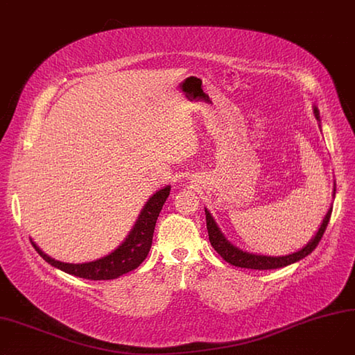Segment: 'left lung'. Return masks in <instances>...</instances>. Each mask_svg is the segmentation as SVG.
<instances>
[{
  "label": "left lung",
  "mask_w": 355,
  "mask_h": 355,
  "mask_svg": "<svg viewBox=\"0 0 355 355\" xmlns=\"http://www.w3.org/2000/svg\"><path fill=\"white\" fill-rule=\"evenodd\" d=\"M314 114L315 119L320 120L318 116V110L314 109ZM331 211L333 208L329 209L326 218L323 219V223L318 230V232L315 234V236L299 252H295L292 254H286V256H263V254H253V253H248L243 252L241 249H238L236 246H234L227 238L222 235V232L219 231L216 222L214 220L212 215L208 212V209H205V216H207V230H208V236H209V242L212 245V248L220 254V257L223 261H227L228 263L238 266V268H246V269H256V270H270V269H279V268H284L287 265H292L295 262H299L303 257H306L307 254H310L318 245V242L323 238L326 228L329 225L330 216H331Z\"/></svg>",
  "instance_id": "obj_1"
}]
</instances>
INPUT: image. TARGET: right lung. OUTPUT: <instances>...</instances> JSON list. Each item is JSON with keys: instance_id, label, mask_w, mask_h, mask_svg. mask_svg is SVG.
Instances as JSON below:
<instances>
[{"instance_id": "add662e5", "label": "right lung", "mask_w": 355, "mask_h": 355, "mask_svg": "<svg viewBox=\"0 0 355 355\" xmlns=\"http://www.w3.org/2000/svg\"><path fill=\"white\" fill-rule=\"evenodd\" d=\"M170 189L171 187L167 185L166 188L155 192L144 205L136 225L133 227L132 232L125 238V241L116 250L102 257V259L89 263H63L45 254L34 242H32V245H34L35 250L42 256V259L45 262H48L51 266L63 270L65 273L89 280L116 279L139 268L147 257L153 242V234L157 218L167 197L170 196Z\"/></svg>"}]
</instances>
